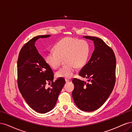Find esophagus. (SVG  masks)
Returning <instances> with one entry per match:
<instances>
[{
    "label": "esophagus",
    "instance_id": "esophagus-1",
    "mask_svg": "<svg viewBox=\"0 0 132 132\" xmlns=\"http://www.w3.org/2000/svg\"><path fill=\"white\" fill-rule=\"evenodd\" d=\"M65 82H68L69 81V79H65Z\"/></svg>",
    "mask_w": 132,
    "mask_h": 132
}]
</instances>
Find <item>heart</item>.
<instances>
[{"label":"heart","mask_w":132,"mask_h":132,"mask_svg":"<svg viewBox=\"0 0 132 132\" xmlns=\"http://www.w3.org/2000/svg\"><path fill=\"white\" fill-rule=\"evenodd\" d=\"M90 51L89 42L85 39L71 37L63 38L54 46V51L45 55L46 63L52 68L57 69L61 65L62 59L66 64L58 70L57 78H70L75 73L76 68H81L88 60Z\"/></svg>","instance_id":"1"}]
</instances>
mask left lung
Listing matches in <instances>:
<instances>
[{
    "label": "left lung",
    "instance_id": "obj_1",
    "mask_svg": "<svg viewBox=\"0 0 132 132\" xmlns=\"http://www.w3.org/2000/svg\"><path fill=\"white\" fill-rule=\"evenodd\" d=\"M94 41L95 50L90 59L79 75L88 79L86 83L77 78L73 79L72 92L75 105L79 109L91 112L99 109L112 92L116 82V59L114 52L102 39L85 36Z\"/></svg>",
    "mask_w": 132,
    "mask_h": 132
}]
</instances>
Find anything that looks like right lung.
<instances>
[{"label":"right lung","mask_w":132,"mask_h":132,"mask_svg":"<svg viewBox=\"0 0 132 132\" xmlns=\"http://www.w3.org/2000/svg\"><path fill=\"white\" fill-rule=\"evenodd\" d=\"M50 35L37 36L28 41L21 49L18 60V84L23 98L35 111L45 113L55 106L59 94L65 84L63 78L53 81L51 68L39 54L35 42ZM51 87H45L47 83Z\"/></svg>","instance_id":"obj_1"}]
</instances>
